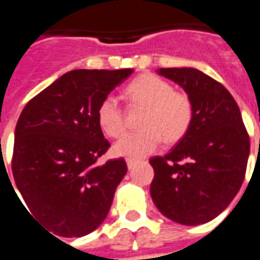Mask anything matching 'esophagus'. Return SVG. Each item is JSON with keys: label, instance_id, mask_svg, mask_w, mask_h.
<instances>
[{"label": "esophagus", "instance_id": "34e87169", "mask_svg": "<svg viewBox=\"0 0 260 260\" xmlns=\"http://www.w3.org/2000/svg\"><path fill=\"white\" fill-rule=\"evenodd\" d=\"M126 162H127V167H128V170H132V168L136 166V162H137V161L133 160V158H127Z\"/></svg>", "mask_w": 260, "mask_h": 260}]
</instances>
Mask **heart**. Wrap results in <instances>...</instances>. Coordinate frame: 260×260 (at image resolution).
I'll return each mask as SVG.
<instances>
[{
	"instance_id": "1",
	"label": "heart",
	"mask_w": 260,
	"mask_h": 260,
	"mask_svg": "<svg viewBox=\"0 0 260 260\" xmlns=\"http://www.w3.org/2000/svg\"><path fill=\"white\" fill-rule=\"evenodd\" d=\"M128 100L146 112L140 119L139 132L126 134L114 146V154L127 158H140L153 153L162 139L177 143L188 133L192 117V100L185 92L174 90L173 85L153 73H143L126 87ZM102 132L117 139L126 132L124 113L114 96H106L96 112Z\"/></svg>"
}]
</instances>
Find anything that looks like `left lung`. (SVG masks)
<instances>
[{
	"label": "left lung",
	"instance_id": "1",
	"mask_svg": "<svg viewBox=\"0 0 260 260\" xmlns=\"http://www.w3.org/2000/svg\"><path fill=\"white\" fill-rule=\"evenodd\" d=\"M157 72L181 86L192 100L188 133L166 155L150 158V192L168 219L182 225L209 222L241 189L249 157V134L232 94L194 68Z\"/></svg>",
	"mask_w": 260,
	"mask_h": 260
}]
</instances>
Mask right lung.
Listing matches in <instances>:
<instances>
[{
	"label": "right lung",
	"instance_id": "right-lung-1",
	"mask_svg": "<svg viewBox=\"0 0 260 260\" xmlns=\"http://www.w3.org/2000/svg\"><path fill=\"white\" fill-rule=\"evenodd\" d=\"M132 72L71 71L32 98L18 119L12 175L28 214L55 235L85 236L109 214L127 164L124 158L99 164L110 143L96 112Z\"/></svg>",
	"mask_w": 260,
	"mask_h": 260
}]
</instances>
